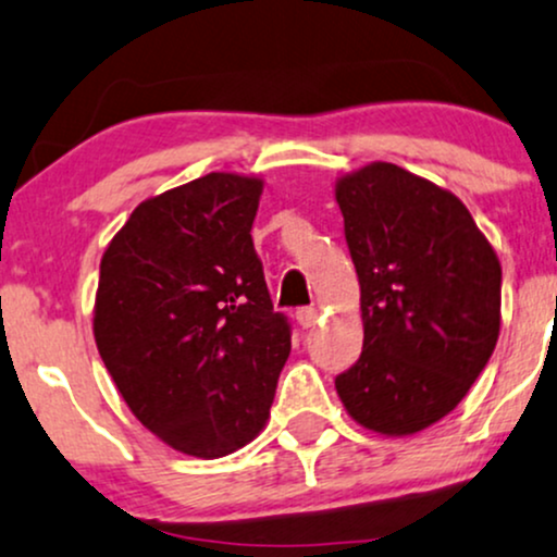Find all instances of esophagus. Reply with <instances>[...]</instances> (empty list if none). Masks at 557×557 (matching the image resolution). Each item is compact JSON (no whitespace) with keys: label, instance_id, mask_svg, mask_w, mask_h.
Instances as JSON below:
<instances>
[{"label":"esophagus","instance_id":"1","mask_svg":"<svg viewBox=\"0 0 557 557\" xmlns=\"http://www.w3.org/2000/svg\"><path fill=\"white\" fill-rule=\"evenodd\" d=\"M317 317H319V311L314 309V306H304V309L296 311V319H298L300 327H311V324L317 322Z\"/></svg>","mask_w":557,"mask_h":557}]
</instances>
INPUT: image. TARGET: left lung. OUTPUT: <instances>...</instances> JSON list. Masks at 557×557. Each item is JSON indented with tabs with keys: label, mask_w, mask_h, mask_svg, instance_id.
Returning a JSON list of instances; mask_svg holds the SVG:
<instances>
[{
	"label": "left lung",
	"mask_w": 557,
	"mask_h": 557,
	"mask_svg": "<svg viewBox=\"0 0 557 557\" xmlns=\"http://www.w3.org/2000/svg\"><path fill=\"white\" fill-rule=\"evenodd\" d=\"M361 285L363 350L335 376L345 411L413 434L469 393L500 335V261L450 190L389 162L335 185Z\"/></svg>",
	"instance_id": "obj_1"
}]
</instances>
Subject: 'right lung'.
<instances>
[{"instance_id": "add662e5", "label": "right lung", "mask_w": 557, "mask_h": 557, "mask_svg": "<svg viewBox=\"0 0 557 557\" xmlns=\"http://www.w3.org/2000/svg\"><path fill=\"white\" fill-rule=\"evenodd\" d=\"M259 196V177L209 172L138 203L101 257V361L140 424L185 456L251 443L290 354L251 240Z\"/></svg>"}]
</instances>
